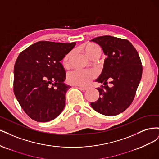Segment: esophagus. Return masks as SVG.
Returning <instances> with one entry per match:
<instances>
[{
    "label": "esophagus",
    "instance_id": "obj_1",
    "mask_svg": "<svg viewBox=\"0 0 159 159\" xmlns=\"http://www.w3.org/2000/svg\"><path fill=\"white\" fill-rule=\"evenodd\" d=\"M79 87V88L81 89V90H82V91H86V90H88V89H89V88H88V87H84V86H78Z\"/></svg>",
    "mask_w": 159,
    "mask_h": 159
}]
</instances>
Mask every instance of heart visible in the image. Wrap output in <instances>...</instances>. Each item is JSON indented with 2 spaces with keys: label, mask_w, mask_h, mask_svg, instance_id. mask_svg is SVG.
Instances as JSON below:
<instances>
[{
  "label": "heart",
  "mask_w": 159,
  "mask_h": 159,
  "mask_svg": "<svg viewBox=\"0 0 159 159\" xmlns=\"http://www.w3.org/2000/svg\"><path fill=\"white\" fill-rule=\"evenodd\" d=\"M85 51L91 57L95 53L101 52V49L98 45L89 44L85 47ZM70 54L71 53L67 54L62 60V65L64 68H68L70 66ZM98 74V71L95 69L74 70L68 74V81L70 84L75 85L86 86L90 84L91 81L97 77Z\"/></svg>",
  "instance_id": "obj_1"
}]
</instances>
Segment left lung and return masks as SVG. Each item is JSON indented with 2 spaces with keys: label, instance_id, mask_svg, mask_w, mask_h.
Instances as JSON below:
<instances>
[{
  "label": "left lung",
  "instance_id": "1",
  "mask_svg": "<svg viewBox=\"0 0 159 159\" xmlns=\"http://www.w3.org/2000/svg\"><path fill=\"white\" fill-rule=\"evenodd\" d=\"M91 41L99 44L107 56L102 74L95 80L105 85L97 88L99 98L91 106L107 116L119 115L130 106L135 96L143 73L140 57L126 39L103 36ZM107 80L113 84L111 88L107 85Z\"/></svg>",
  "mask_w": 159,
  "mask_h": 159
}]
</instances>
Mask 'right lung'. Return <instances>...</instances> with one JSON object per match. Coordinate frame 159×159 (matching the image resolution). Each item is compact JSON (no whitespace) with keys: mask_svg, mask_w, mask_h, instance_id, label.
Instances as JSON below:
<instances>
[{"mask_svg":"<svg viewBox=\"0 0 159 159\" xmlns=\"http://www.w3.org/2000/svg\"><path fill=\"white\" fill-rule=\"evenodd\" d=\"M75 42L40 41L23 50L14 68V93L28 116L38 122L57 117L65 107V70L60 61Z\"/></svg>","mask_w":159,"mask_h":159,"instance_id":"obj_1","label":"right lung"}]
</instances>
